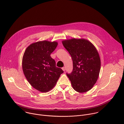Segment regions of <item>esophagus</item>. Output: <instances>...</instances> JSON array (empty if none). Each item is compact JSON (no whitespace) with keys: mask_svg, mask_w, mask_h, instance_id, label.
<instances>
[{"mask_svg":"<svg viewBox=\"0 0 124 124\" xmlns=\"http://www.w3.org/2000/svg\"><path fill=\"white\" fill-rule=\"evenodd\" d=\"M62 69L63 70H64V71H65V70H66V68H65V67H63V68H62Z\"/></svg>","mask_w":124,"mask_h":124,"instance_id":"34e87169","label":"esophagus"}]
</instances>
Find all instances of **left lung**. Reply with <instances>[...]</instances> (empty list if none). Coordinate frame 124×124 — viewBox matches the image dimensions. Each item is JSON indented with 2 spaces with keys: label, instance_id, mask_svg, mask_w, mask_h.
Wrapping results in <instances>:
<instances>
[{
  "label": "left lung",
  "instance_id": "left-lung-1",
  "mask_svg": "<svg viewBox=\"0 0 124 124\" xmlns=\"http://www.w3.org/2000/svg\"><path fill=\"white\" fill-rule=\"evenodd\" d=\"M72 57L73 69L66 73L74 89L79 93L90 90L98 78L101 60L94 46L85 39H72L62 41Z\"/></svg>",
  "mask_w": 124,
  "mask_h": 124
}]
</instances>
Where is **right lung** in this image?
Masks as SVG:
<instances>
[{
	"instance_id": "1",
	"label": "right lung",
	"mask_w": 124,
	"mask_h": 124,
	"mask_svg": "<svg viewBox=\"0 0 124 124\" xmlns=\"http://www.w3.org/2000/svg\"><path fill=\"white\" fill-rule=\"evenodd\" d=\"M56 42L40 41L31 44L26 49L23 58L24 76L35 89L47 92L56 84L64 72L56 67L50 54L57 46Z\"/></svg>"
}]
</instances>
